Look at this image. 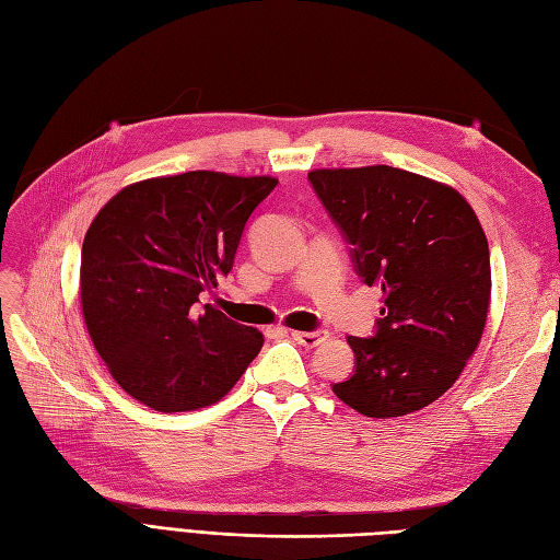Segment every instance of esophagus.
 Wrapping results in <instances>:
<instances>
[{"mask_svg":"<svg viewBox=\"0 0 560 560\" xmlns=\"http://www.w3.org/2000/svg\"><path fill=\"white\" fill-rule=\"evenodd\" d=\"M292 338L296 343H301V346H306V348H315V346H319V343H325L327 338H329V334L327 331H292Z\"/></svg>","mask_w":560,"mask_h":560,"instance_id":"1","label":"esophagus"}]
</instances>
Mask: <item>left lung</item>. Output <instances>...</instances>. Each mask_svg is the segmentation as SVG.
Instances as JSON below:
<instances>
[{"mask_svg":"<svg viewBox=\"0 0 560 560\" xmlns=\"http://www.w3.org/2000/svg\"><path fill=\"white\" fill-rule=\"evenodd\" d=\"M308 182L354 273L383 292L374 336H348L354 371L331 389L369 418L420 411L481 341L490 254L479 219L451 186L389 165L313 171Z\"/></svg>","mask_w":560,"mask_h":560,"instance_id":"8db88e82","label":"left lung"}]
</instances>
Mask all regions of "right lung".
<instances>
[{
  "label": "right lung",
  "instance_id": "1",
  "mask_svg": "<svg viewBox=\"0 0 560 560\" xmlns=\"http://www.w3.org/2000/svg\"><path fill=\"white\" fill-rule=\"evenodd\" d=\"M273 177L184 173L126 186L81 247V306L93 346L130 397L163 413L222 399L264 336L206 303L233 268Z\"/></svg>",
  "mask_w": 560,
  "mask_h": 560
}]
</instances>
